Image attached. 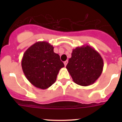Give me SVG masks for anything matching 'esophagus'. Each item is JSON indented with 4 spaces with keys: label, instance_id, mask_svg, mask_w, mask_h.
I'll use <instances>...</instances> for the list:
<instances>
[{
    "label": "esophagus",
    "instance_id": "obj_1",
    "mask_svg": "<svg viewBox=\"0 0 122 122\" xmlns=\"http://www.w3.org/2000/svg\"><path fill=\"white\" fill-rule=\"evenodd\" d=\"M67 63H68V60H66V61H65V62H64L65 66H66V65H67Z\"/></svg>",
    "mask_w": 122,
    "mask_h": 122
}]
</instances>
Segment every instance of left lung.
Here are the masks:
<instances>
[{
  "mask_svg": "<svg viewBox=\"0 0 122 122\" xmlns=\"http://www.w3.org/2000/svg\"><path fill=\"white\" fill-rule=\"evenodd\" d=\"M103 60L98 52L89 45L73 49L66 68L73 81L81 86L93 84L103 72Z\"/></svg>",
  "mask_w": 122,
  "mask_h": 122,
  "instance_id": "1",
  "label": "left lung"
}]
</instances>
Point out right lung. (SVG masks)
Returning <instances> with one entry per match:
<instances>
[{
	"mask_svg": "<svg viewBox=\"0 0 122 122\" xmlns=\"http://www.w3.org/2000/svg\"><path fill=\"white\" fill-rule=\"evenodd\" d=\"M21 66L27 80L33 86L44 90L56 82L64 64L59 55L54 52L52 45L46 41H38L25 51Z\"/></svg>",
	"mask_w": 122,
	"mask_h": 122,
	"instance_id": "obj_1",
	"label": "right lung"
}]
</instances>
